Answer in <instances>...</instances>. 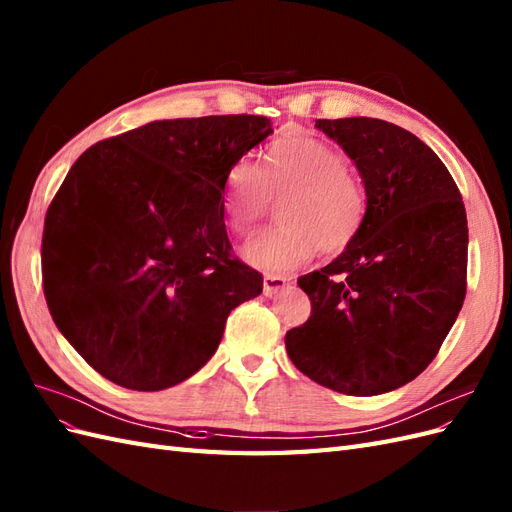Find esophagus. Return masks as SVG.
<instances>
[{
    "mask_svg": "<svg viewBox=\"0 0 512 512\" xmlns=\"http://www.w3.org/2000/svg\"><path fill=\"white\" fill-rule=\"evenodd\" d=\"M290 284L288 278H282V275H265V280H262V290H265L267 297L278 295L280 290H284Z\"/></svg>",
    "mask_w": 512,
    "mask_h": 512,
    "instance_id": "esophagus-1",
    "label": "esophagus"
}]
</instances>
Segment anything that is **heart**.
<instances>
[{
	"label": "heart",
	"mask_w": 512,
	"mask_h": 512,
	"mask_svg": "<svg viewBox=\"0 0 512 512\" xmlns=\"http://www.w3.org/2000/svg\"><path fill=\"white\" fill-rule=\"evenodd\" d=\"M280 226L258 234L243 247V258L267 273H290L323 250L340 254L362 232L368 196L366 187L336 148L306 133L273 140L258 168L237 161L224 187L226 226L247 237L280 200Z\"/></svg>",
	"instance_id": "obj_1"
}]
</instances>
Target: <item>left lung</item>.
<instances>
[{"instance_id":"left-lung-1","label":"left lung","mask_w":512,"mask_h":512,"mask_svg":"<svg viewBox=\"0 0 512 512\" xmlns=\"http://www.w3.org/2000/svg\"><path fill=\"white\" fill-rule=\"evenodd\" d=\"M362 176L368 213L327 267L301 275L312 314L286 331L303 375L349 396L416 379L457 321L467 278V215L457 183L416 135L377 118L316 120Z\"/></svg>"}]
</instances>
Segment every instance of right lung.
Returning a JSON list of instances; mask_svg holds the SVG:
<instances>
[{"label": "right lung", "mask_w": 512, "mask_h": 512, "mask_svg": "<svg viewBox=\"0 0 512 512\" xmlns=\"http://www.w3.org/2000/svg\"><path fill=\"white\" fill-rule=\"evenodd\" d=\"M265 116L155 120L90 146L45 217L53 323L122 388L157 392L198 372L228 314L262 293L230 254L228 170L271 135Z\"/></svg>", "instance_id": "1"}]
</instances>
